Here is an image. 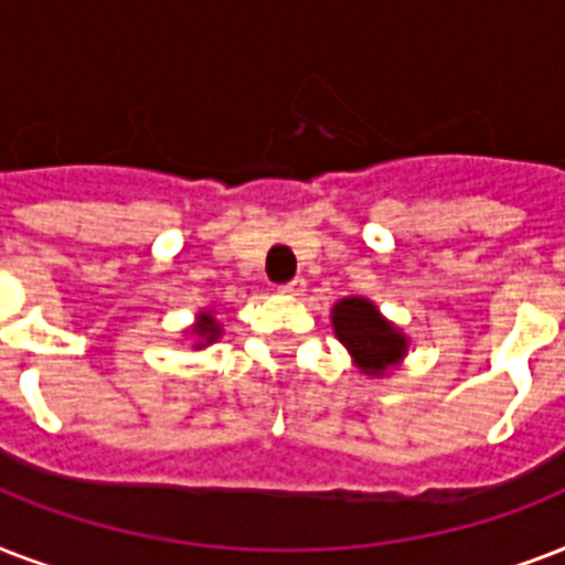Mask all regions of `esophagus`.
<instances>
[{
  "mask_svg": "<svg viewBox=\"0 0 565 565\" xmlns=\"http://www.w3.org/2000/svg\"><path fill=\"white\" fill-rule=\"evenodd\" d=\"M281 292L284 296H301L305 292V278H292L290 284H284Z\"/></svg>",
  "mask_w": 565,
  "mask_h": 565,
  "instance_id": "1",
  "label": "esophagus"
}]
</instances>
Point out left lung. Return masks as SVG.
<instances>
[{"mask_svg": "<svg viewBox=\"0 0 565 565\" xmlns=\"http://www.w3.org/2000/svg\"><path fill=\"white\" fill-rule=\"evenodd\" d=\"M337 340L352 354V363L366 377H384L402 366L411 352V337L377 310L366 296H345L331 308Z\"/></svg>", "mask_w": 565, "mask_h": 565, "instance_id": "1", "label": "left lung"}]
</instances>
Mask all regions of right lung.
<instances>
[{
    "label": "right lung",
    "mask_w": 565,
    "mask_h": 565,
    "mask_svg": "<svg viewBox=\"0 0 565 565\" xmlns=\"http://www.w3.org/2000/svg\"><path fill=\"white\" fill-rule=\"evenodd\" d=\"M222 337V322L216 319V310L202 308L193 317V326L184 328V340L190 343L193 352H202L207 345H213Z\"/></svg>",
    "instance_id": "add662e5"
}]
</instances>
